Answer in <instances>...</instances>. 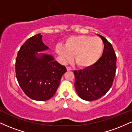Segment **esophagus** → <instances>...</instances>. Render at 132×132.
Segmentation results:
<instances>
[{
    "mask_svg": "<svg viewBox=\"0 0 132 132\" xmlns=\"http://www.w3.org/2000/svg\"><path fill=\"white\" fill-rule=\"evenodd\" d=\"M66 69H67L68 71H71V70H72V69H71V68L69 67V66H68V67H66Z\"/></svg>",
    "mask_w": 132,
    "mask_h": 132,
    "instance_id": "obj_1",
    "label": "esophagus"
}]
</instances>
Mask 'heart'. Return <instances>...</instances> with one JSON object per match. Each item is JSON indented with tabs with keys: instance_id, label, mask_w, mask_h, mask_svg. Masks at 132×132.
Instances as JSON below:
<instances>
[{
	"instance_id": "b5f03b06",
	"label": "heart",
	"mask_w": 132,
	"mask_h": 132,
	"mask_svg": "<svg viewBox=\"0 0 132 132\" xmlns=\"http://www.w3.org/2000/svg\"><path fill=\"white\" fill-rule=\"evenodd\" d=\"M104 50V43L99 37L82 35L71 37L66 45H58L56 51L64 61H70L75 56V62L81 68H87L99 60Z\"/></svg>"
}]
</instances>
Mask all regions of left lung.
<instances>
[{
	"label": "left lung",
	"instance_id": "obj_1",
	"mask_svg": "<svg viewBox=\"0 0 132 132\" xmlns=\"http://www.w3.org/2000/svg\"><path fill=\"white\" fill-rule=\"evenodd\" d=\"M104 42L102 56L95 64L74 71L75 86L80 98L87 101L99 99L112 87L116 72L117 56L112 45L102 35Z\"/></svg>",
	"mask_w": 132,
	"mask_h": 132
}]
</instances>
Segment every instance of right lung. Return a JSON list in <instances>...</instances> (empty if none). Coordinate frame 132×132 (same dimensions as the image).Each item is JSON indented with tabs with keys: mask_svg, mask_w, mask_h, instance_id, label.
<instances>
[{
	"mask_svg": "<svg viewBox=\"0 0 132 132\" xmlns=\"http://www.w3.org/2000/svg\"><path fill=\"white\" fill-rule=\"evenodd\" d=\"M48 49L39 33L23 44L16 58L18 82L24 93L35 101L51 99L58 88L62 76L67 71L51 55L38 53Z\"/></svg>",
	"mask_w": 132,
	"mask_h": 132,
	"instance_id": "add662e5",
	"label": "right lung"
}]
</instances>
